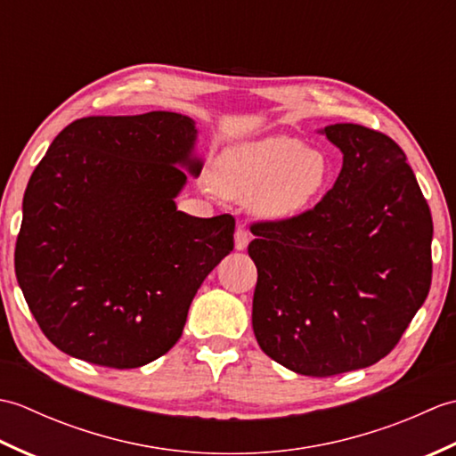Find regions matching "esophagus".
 <instances>
[{"instance_id": "esophagus-1", "label": "esophagus", "mask_w": 456, "mask_h": 456, "mask_svg": "<svg viewBox=\"0 0 456 456\" xmlns=\"http://www.w3.org/2000/svg\"><path fill=\"white\" fill-rule=\"evenodd\" d=\"M248 240H250L248 231L245 227L239 225L237 231H235V248L237 250H245L248 247Z\"/></svg>"}]
</instances>
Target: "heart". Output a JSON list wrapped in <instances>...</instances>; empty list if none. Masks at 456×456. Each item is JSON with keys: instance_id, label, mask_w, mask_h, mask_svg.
<instances>
[{"instance_id": "obj_1", "label": "heart", "mask_w": 456, "mask_h": 456, "mask_svg": "<svg viewBox=\"0 0 456 456\" xmlns=\"http://www.w3.org/2000/svg\"><path fill=\"white\" fill-rule=\"evenodd\" d=\"M331 167L323 152L294 137H266L229 147L211 174L213 188L270 219L297 216L325 190Z\"/></svg>"}]
</instances>
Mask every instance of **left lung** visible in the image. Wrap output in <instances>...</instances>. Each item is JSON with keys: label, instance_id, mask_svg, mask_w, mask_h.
I'll use <instances>...</instances> for the list:
<instances>
[{"label": "left lung", "instance_id": "8db88e82", "mask_svg": "<svg viewBox=\"0 0 456 456\" xmlns=\"http://www.w3.org/2000/svg\"><path fill=\"white\" fill-rule=\"evenodd\" d=\"M343 152L314 209L250 225L260 348L304 376L372 366L398 345L431 288L433 219L403 151L354 123L322 131Z\"/></svg>", "mask_w": 456, "mask_h": 456}]
</instances>
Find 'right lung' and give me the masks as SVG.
I'll list each match as a JSON object with an SVG mask.
<instances>
[{
  "label": "right lung",
  "instance_id": "obj_1",
  "mask_svg": "<svg viewBox=\"0 0 456 456\" xmlns=\"http://www.w3.org/2000/svg\"><path fill=\"white\" fill-rule=\"evenodd\" d=\"M198 129L151 111L76 119L23 198L15 274L41 331L86 362L139 368L168 353L193 296L233 250L235 219L176 209Z\"/></svg>",
  "mask_w": 456,
  "mask_h": 456
}]
</instances>
